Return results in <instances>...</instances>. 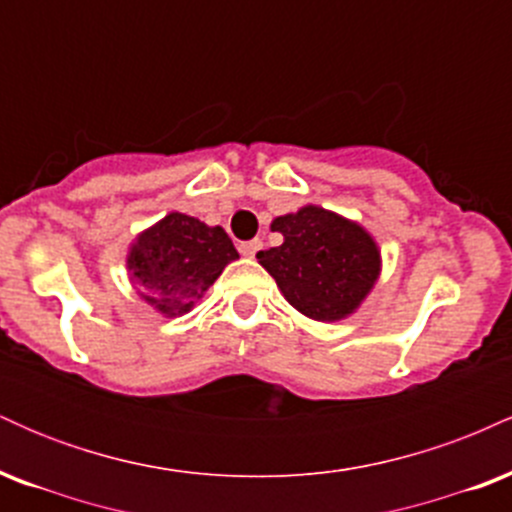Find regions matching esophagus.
Returning a JSON list of instances; mask_svg holds the SVG:
<instances>
[{"instance_id": "34e87169", "label": "esophagus", "mask_w": 512, "mask_h": 512, "mask_svg": "<svg viewBox=\"0 0 512 512\" xmlns=\"http://www.w3.org/2000/svg\"><path fill=\"white\" fill-rule=\"evenodd\" d=\"M238 250H240V255H243V257H255L257 252L262 250V240L260 238L245 240V243L238 245Z\"/></svg>"}]
</instances>
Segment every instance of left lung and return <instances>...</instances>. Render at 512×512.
I'll list each match as a JSON object with an SVG mask.
<instances>
[{"instance_id":"left-lung-1","label":"left lung","mask_w":512,"mask_h":512,"mask_svg":"<svg viewBox=\"0 0 512 512\" xmlns=\"http://www.w3.org/2000/svg\"><path fill=\"white\" fill-rule=\"evenodd\" d=\"M272 231H279L284 243L257 252V262L298 313L317 322L344 320L373 291L383 257L361 223L305 204L276 216Z\"/></svg>"}]
</instances>
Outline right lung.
Segmentation results:
<instances>
[{
    "label": "right lung",
    "instance_id": "1",
    "mask_svg": "<svg viewBox=\"0 0 512 512\" xmlns=\"http://www.w3.org/2000/svg\"><path fill=\"white\" fill-rule=\"evenodd\" d=\"M238 250L221 226L170 211L139 233L127 252L129 281L156 313H190Z\"/></svg>",
    "mask_w": 512,
    "mask_h": 512
}]
</instances>
